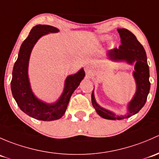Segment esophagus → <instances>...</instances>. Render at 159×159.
<instances>
[{"mask_svg": "<svg viewBox=\"0 0 159 159\" xmlns=\"http://www.w3.org/2000/svg\"><path fill=\"white\" fill-rule=\"evenodd\" d=\"M84 70H85V71H86V73H91V71H92L91 66H89V65H87V66H85Z\"/></svg>", "mask_w": 159, "mask_h": 159, "instance_id": "34e87169", "label": "esophagus"}]
</instances>
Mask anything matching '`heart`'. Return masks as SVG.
<instances>
[{
    "label": "heart",
    "mask_w": 159,
    "mask_h": 159,
    "mask_svg": "<svg viewBox=\"0 0 159 159\" xmlns=\"http://www.w3.org/2000/svg\"><path fill=\"white\" fill-rule=\"evenodd\" d=\"M110 39V37L109 35H102L99 37V40L102 42H105V41H107ZM110 47H115V43L114 42H111L110 43Z\"/></svg>",
    "instance_id": "b5f03b06"
}]
</instances>
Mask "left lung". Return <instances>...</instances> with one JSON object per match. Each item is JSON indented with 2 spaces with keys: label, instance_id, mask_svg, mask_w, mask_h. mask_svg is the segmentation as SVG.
<instances>
[{
  "label": "left lung",
  "instance_id": "obj_1",
  "mask_svg": "<svg viewBox=\"0 0 159 159\" xmlns=\"http://www.w3.org/2000/svg\"><path fill=\"white\" fill-rule=\"evenodd\" d=\"M121 38L119 48L110 50L106 53L108 60L114 62L125 61L129 64H135L133 76L136 83V91L132 100L129 102L128 112L125 116H117L114 112L101 107L96 102L94 90L92 93V103L98 115L106 119L121 120L135 115L144 106L150 90L149 68L147 63L145 49L135 36L127 29H117Z\"/></svg>",
  "mask_w": 159,
  "mask_h": 159
}]
</instances>
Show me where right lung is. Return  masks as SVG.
<instances>
[{
    "mask_svg": "<svg viewBox=\"0 0 159 159\" xmlns=\"http://www.w3.org/2000/svg\"><path fill=\"white\" fill-rule=\"evenodd\" d=\"M57 32H59L58 29L50 25L38 24L33 27L28 37L21 44L18 57L13 69L11 83L13 96L24 113L38 120H57L64 115L72 94L85 76L83 68L75 74L68 76L65 80L64 89L61 96L53 103L40 100L33 93L28 76L31 51L40 37L50 33Z\"/></svg>",
    "mask_w": 159,
    "mask_h": 159,
    "instance_id": "add662e5",
    "label": "right lung"
}]
</instances>
